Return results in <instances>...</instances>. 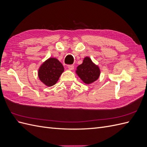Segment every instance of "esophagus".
I'll use <instances>...</instances> for the list:
<instances>
[{"mask_svg":"<svg viewBox=\"0 0 147 147\" xmlns=\"http://www.w3.org/2000/svg\"><path fill=\"white\" fill-rule=\"evenodd\" d=\"M67 67H68V69H69V70H74V65H67Z\"/></svg>","mask_w":147,"mask_h":147,"instance_id":"obj_1","label":"esophagus"}]
</instances>
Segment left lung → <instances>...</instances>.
<instances>
[{
	"label": "left lung",
	"mask_w": 147,
	"mask_h": 147,
	"mask_svg": "<svg viewBox=\"0 0 147 147\" xmlns=\"http://www.w3.org/2000/svg\"><path fill=\"white\" fill-rule=\"evenodd\" d=\"M100 72L99 67L93 63L89 57H84L83 63L77 67L76 70L78 76L86 84H90L97 80Z\"/></svg>",
	"instance_id": "obj_1"
}]
</instances>
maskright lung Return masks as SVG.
<instances>
[{
    "instance_id": "right-lung-1",
    "label": "right lung",
    "mask_w": 147,
    "mask_h": 147,
    "mask_svg": "<svg viewBox=\"0 0 147 147\" xmlns=\"http://www.w3.org/2000/svg\"><path fill=\"white\" fill-rule=\"evenodd\" d=\"M64 70L63 64L58 60L50 57L40 67L38 75L45 85L51 86L56 83Z\"/></svg>"
}]
</instances>
